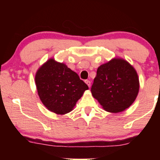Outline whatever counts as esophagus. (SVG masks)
Segmentation results:
<instances>
[{
  "label": "esophagus",
  "instance_id": "obj_1",
  "mask_svg": "<svg viewBox=\"0 0 160 160\" xmlns=\"http://www.w3.org/2000/svg\"><path fill=\"white\" fill-rule=\"evenodd\" d=\"M85 83H86V84H87V86H88L89 87H90V86H91V82H90V81L86 80V81H85Z\"/></svg>",
  "mask_w": 160,
  "mask_h": 160
}]
</instances>
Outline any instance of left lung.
I'll return each instance as SVG.
<instances>
[{
    "label": "left lung",
    "mask_w": 160,
    "mask_h": 160,
    "mask_svg": "<svg viewBox=\"0 0 160 160\" xmlns=\"http://www.w3.org/2000/svg\"><path fill=\"white\" fill-rule=\"evenodd\" d=\"M139 88L138 76L132 65L115 58L98 67L91 92L105 111L119 113L133 103Z\"/></svg>",
    "instance_id": "8db88e82"
}]
</instances>
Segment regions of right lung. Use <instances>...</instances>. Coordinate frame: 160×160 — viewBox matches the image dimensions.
Here are the masks:
<instances>
[{"mask_svg": "<svg viewBox=\"0 0 160 160\" xmlns=\"http://www.w3.org/2000/svg\"><path fill=\"white\" fill-rule=\"evenodd\" d=\"M38 95L48 110L64 115L73 110L89 87L65 63L50 58L35 76Z\"/></svg>", "mask_w": 160, "mask_h": 160, "instance_id": "right-lung-1", "label": "right lung"}]
</instances>
